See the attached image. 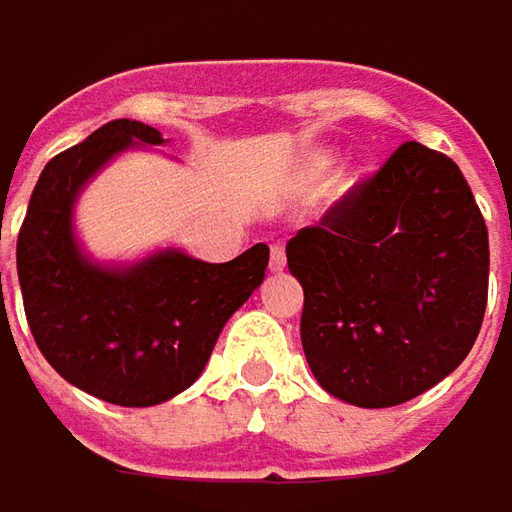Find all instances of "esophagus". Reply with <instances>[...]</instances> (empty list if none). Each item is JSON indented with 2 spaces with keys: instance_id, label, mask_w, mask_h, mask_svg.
I'll list each match as a JSON object with an SVG mask.
<instances>
[{
  "instance_id": "1",
  "label": "esophagus",
  "mask_w": 512,
  "mask_h": 512,
  "mask_svg": "<svg viewBox=\"0 0 512 512\" xmlns=\"http://www.w3.org/2000/svg\"><path fill=\"white\" fill-rule=\"evenodd\" d=\"M269 269H272V272H283V269H286V249H283V243H272Z\"/></svg>"
}]
</instances>
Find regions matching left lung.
Returning <instances> with one entry per match:
<instances>
[{
    "instance_id": "1",
    "label": "left lung",
    "mask_w": 512,
    "mask_h": 512,
    "mask_svg": "<svg viewBox=\"0 0 512 512\" xmlns=\"http://www.w3.org/2000/svg\"><path fill=\"white\" fill-rule=\"evenodd\" d=\"M300 340L331 397L391 408L459 368L487 306V226L462 169L405 141L286 243Z\"/></svg>"
}]
</instances>
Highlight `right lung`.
Masks as SVG:
<instances>
[{"instance_id":"right-lung-1","label":"right lung","mask_w":512,"mask_h":512,"mask_svg":"<svg viewBox=\"0 0 512 512\" xmlns=\"http://www.w3.org/2000/svg\"><path fill=\"white\" fill-rule=\"evenodd\" d=\"M133 141L164 144V135L118 118L47 161L19 229L16 272L45 360L93 397L147 408L201 377L226 320L263 283L269 246L257 243L229 263L175 249L130 269L90 263L73 240V201Z\"/></svg>"}]
</instances>
